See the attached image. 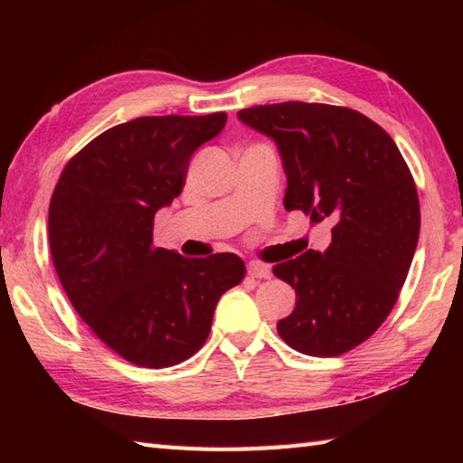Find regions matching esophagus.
Wrapping results in <instances>:
<instances>
[{
  "label": "esophagus",
  "instance_id": "esophagus-1",
  "mask_svg": "<svg viewBox=\"0 0 463 463\" xmlns=\"http://www.w3.org/2000/svg\"><path fill=\"white\" fill-rule=\"evenodd\" d=\"M249 277L252 279H269L270 277V267L269 264H262V262H249Z\"/></svg>",
  "mask_w": 463,
  "mask_h": 463
}]
</instances>
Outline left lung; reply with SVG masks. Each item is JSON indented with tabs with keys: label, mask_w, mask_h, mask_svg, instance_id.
Returning <instances> with one entry per match:
<instances>
[{
	"label": "left lung",
	"mask_w": 463,
	"mask_h": 463,
	"mask_svg": "<svg viewBox=\"0 0 463 463\" xmlns=\"http://www.w3.org/2000/svg\"><path fill=\"white\" fill-rule=\"evenodd\" d=\"M239 119L277 141L284 209L334 222L326 250L272 269L297 290L277 330L307 356H340L382 326L404 287L420 237L414 176L392 137L348 107L287 101L249 107Z\"/></svg>",
	"instance_id": "8db88e82"
}]
</instances>
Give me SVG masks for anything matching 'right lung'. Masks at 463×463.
Wrapping results in <instances>:
<instances>
[{
  "label": "right lung",
  "mask_w": 463,
  "mask_h": 463,
  "mask_svg": "<svg viewBox=\"0 0 463 463\" xmlns=\"http://www.w3.org/2000/svg\"><path fill=\"white\" fill-rule=\"evenodd\" d=\"M226 113L139 117L69 159L49 203L59 282L95 336L127 362L169 368L201 350L214 307L244 279L232 252L186 259L153 244V221L179 196L193 153Z\"/></svg>",
  "instance_id": "right-lung-1"
}]
</instances>
